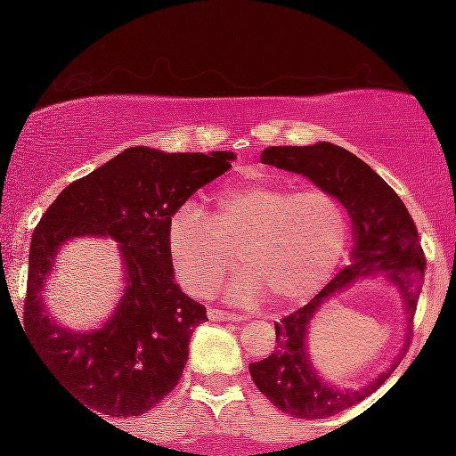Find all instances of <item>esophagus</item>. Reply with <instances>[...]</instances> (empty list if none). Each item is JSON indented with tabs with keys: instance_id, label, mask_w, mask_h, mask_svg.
Masks as SVG:
<instances>
[{
	"instance_id": "obj_1",
	"label": "esophagus",
	"mask_w": 456,
	"mask_h": 456,
	"mask_svg": "<svg viewBox=\"0 0 456 456\" xmlns=\"http://www.w3.org/2000/svg\"><path fill=\"white\" fill-rule=\"evenodd\" d=\"M208 317L212 319V322H242V315H233V313H227V311H221V308H208Z\"/></svg>"
}]
</instances>
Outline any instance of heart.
Returning a JSON list of instances; mask_svg holds the SVG:
<instances>
[{"instance_id": "heart-1", "label": "heart", "mask_w": 456, "mask_h": 456, "mask_svg": "<svg viewBox=\"0 0 456 456\" xmlns=\"http://www.w3.org/2000/svg\"><path fill=\"white\" fill-rule=\"evenodd\" d=\"M349 242V214L323 188L294 192L276 182H244L218 195L216 216L184 201L167 224V248L182 287L210 294L240 257L244 268L224 285L235 305L270 296L279 306L311 300L332 279Z\"/></svg>"}]
</instances>
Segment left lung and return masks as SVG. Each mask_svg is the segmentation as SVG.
<instances>
[{"label": "left lung", "instance_id": "8db88e82", "mask_svg": "<svg viewBox=\"0 0 456 456\" xmlns=\"http://www.w3.org/2000/svg\"><path fill=\"white\" fill-rule=\"evenodd\" d=\"M261 162L308 177L317 188L332 192L352 218L354 248L349 265L313 297L308 305L274 323L276 347L268 358L248 366L259 392L289 416L315 420L355 405L390 378L410 343V330L425 279V253L418 242L405 203L381 177L341 145L319 141L315 145H272L261 151ZM362 278H381L400 289L408 334L390 370L360 389H338L316 373L307 355V326L332 295Z\"/></svg>", "mask_w": 456, "mask_h": 456}]
</instances>
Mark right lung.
<instances>
[{"label": "right lung", "instance_id": "1", "mask_svg": "<svg viewBox=\"0 0 456 456\" xmlns=\"http://www.w3.org/2000/svg\"><path fill=\"white\" fill-rule=\"evenodd\" d=\"M233 159V151L128 148L66 186L34 229L25 332L90 411L139 416L180 381L192 330L208 315L174 279L167 224L180 203L232 169ZM86 234L118 242L125 287L102 327L70 330L48 315L42 294L63 244Z\"/></svg>", "mask_w": 456, "mask_h": 456}]
</instances>
